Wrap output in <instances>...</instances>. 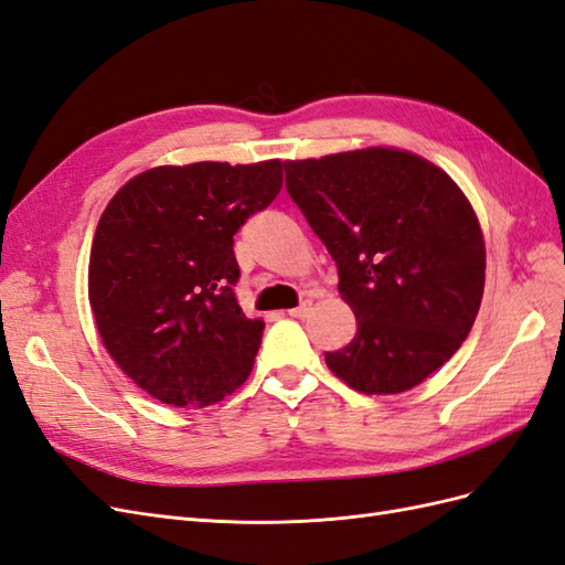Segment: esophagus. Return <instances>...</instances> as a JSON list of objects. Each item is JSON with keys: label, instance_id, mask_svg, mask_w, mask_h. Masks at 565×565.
I'll return each mask as SVG.
<instances>
[{"label": "esophagus", "instance_id": "obj_1", "mask_svg": "<svg viewBox=\"0 0 565 565\" xmlns=\"http://www.w3.org/2000/svg\"><path fill=\"white\" fill-rule=\"evenodd\" d=\"M289 316L292 318H299V320H303V318H309V313H311V303L309 301H303L301 306H297V309H292V311H287Z\"/></svg>", "mask_w": 565, "mask_h": 565}]
</instances>
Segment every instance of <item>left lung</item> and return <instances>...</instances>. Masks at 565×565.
<instances>
[{"instance_id":"8db88e82","label":"left lung","mask_w":565,"mask_h":565,"mask_svg":"<svg viewBox=\"0 0 565 565\" xmlns=\"http://www.w3.org/2000/svg\"><path fill=\"white\" fill-rule=\"evenodd\" d=\"M285 188L328 247L358 332L324 363L361 393H401L446 365L483 299L486 245L455 181L413 152L285 162Z\"/></svg>"}]
</instances>
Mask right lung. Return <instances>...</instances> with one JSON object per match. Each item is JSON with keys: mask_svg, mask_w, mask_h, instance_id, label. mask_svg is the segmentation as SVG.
<instances>
[{"mask_svg": "<svg viewBox=\"0 0 565 565\" xmlns=\"http://www.w3.org/2000/svg\"><path fill=\"white\" fill-rule=\"evenodd\" d=\"M282 188V162H195L134 177L98 221L89 301L100 339L152 398L216 403L241 386L264 322L235 299L233 235Z\"/></svg>", "mask_w": 565, "mask_h": 565, "instance_id": "1", "label": "right lung"}]
</instances>
